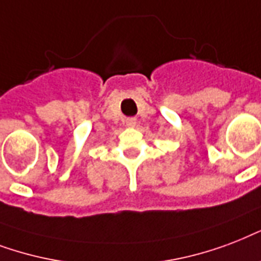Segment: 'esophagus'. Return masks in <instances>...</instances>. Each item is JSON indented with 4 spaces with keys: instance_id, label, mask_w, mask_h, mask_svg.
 Listing matches in <instances>:
<instances>
[{
    "instance_id": "1",
    "label": "esophagus",
    "mask_w": 261,
    "mask_h": 261,
    "mask_svg": "<svg viewBox=\"0 0 261 261\" xmlns=\"http://www.w3.org/2000/svg\"><path fill=\"white\" fill-rule=\"evenodd\" d=\"M125 124H126V126H129V128H135L137 124V120L136 118H128V120L125 121Z\"/></svg>"
}]
</instances>
